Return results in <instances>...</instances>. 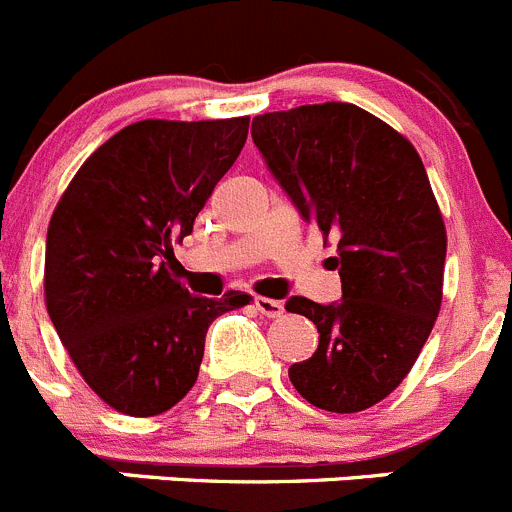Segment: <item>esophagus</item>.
<instances>
[{"label":"esophagus","mask_w":512,"mask_h":512,"mask_svg":"<svg viewBox=\"0 0 512 512\" xmlns=\"http://www.w3.org/2000/svg\"><path fill=\"white\" fill-rule=\"evenodd\" d=\"M255 308H257V313H262L265 318H280V315L285 313V308H283V303H280V300L260 298V295L255 298Z\"/></svg>","instance_id":"obj_1"}]
</instances>
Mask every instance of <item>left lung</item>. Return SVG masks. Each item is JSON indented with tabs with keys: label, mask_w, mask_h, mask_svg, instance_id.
Returning a JSON list of instances; mask_svg holds the SVG:
<instances>
[{
	"label": "left lung",
	"mask_w": 512,
	"mask_h": 512,
	"mask_svg": "<svg viewBox=\"0 0 512 512\" xmlns=\"http://www.w3.org/2000/svg\"><path fill=\"white\" fill-rule=\"evenodd\" d=\"M252 141L300 217L338 242L341 303H285L321 333L290 381L313 407L364 412L412 371L442 305L447 229L427 171L407 138L351 103L262 113Z\"/></svg>",
	"instance_id": "obj_1"
}]
</instances>
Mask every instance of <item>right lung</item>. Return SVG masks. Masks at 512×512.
Returning <instances> with one entry per match:
<instances>
[{"mask_svg":"<svg viewBox=\"0 0 512 512\" xmlns=\"http://www.w3.org/2000/svg\"><path fill=\"white\" fill-rule=\"evenodd\" d=\"M250 118L159 121L118 131L88 156L52 212L45 305L85 384L128 417L179 404L199 376L217 315L250 295H191L174 242L191 234L237 161Z\"/></svg>","mask_w":512,"mask_h":512,"instance_id":"1","label":"right lung"}]
</instances>
